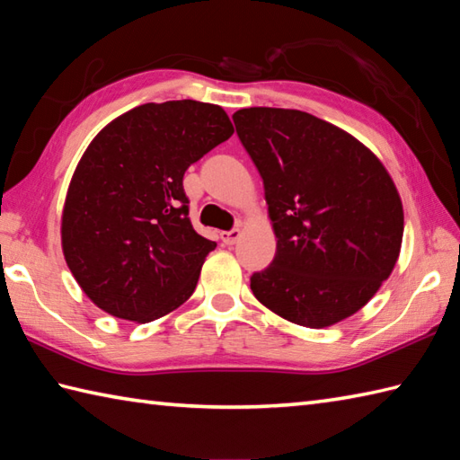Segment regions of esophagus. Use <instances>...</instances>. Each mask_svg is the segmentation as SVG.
<instances>
[{"label": "esophagus", "mask_w": 460, "mask_h": 460, "mask_svg": "<svg viewBox=\"0 0 460 460\" xmlns=\"http://www.w3.org/2000/svg\"><path fill=\"white\" fill-rule=\"evenodd\" d=\"M240 238V230L234 228V230H228V232H222L220 234V240L226 243V246H232V243H236Z\"/></svg>", "instance_id": "obj_1"}]
</instances>
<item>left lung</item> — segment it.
<instances>
[{
  "label": "left lung",
  "mask_w": 460,
  "mask_h": 460,
  "mask_svg": "<svg viewBox=\"0 0 460 460\" xmlns=\"http://www.w3.org/2000/svg\"><path fill=\"white\" fill-rule=\"evenodd\" d=\"M236 134L263 179L278 248L250 278L275 314L324 329L360 311L400 258L403 207L358 139L301 110L243 108Z\"/></svg>",
  "instance_id": "8db88e82"
}]
</instances>
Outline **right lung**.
I'll list each match as a JSON object with an SVG mask.
<instances>
[{
  "instance_id": "add662e5",
  "label": "right lung",
  "mask_w": 460,
  "mask_h": 460,
  "mask_svg": "<svg viewBox=\"0 0 460 460\" xmlns=\"http://www.w3.org/2000/svg\"><path fill=\"white\" fill-rule=\"evenodd\" d=\"M232 134L220 106L171 100L129 110L92 139L68 185L60 238L96 307L151 323L190 297L217 242L192 228L182 177Z\"/></svg>"
}]
</instances>
